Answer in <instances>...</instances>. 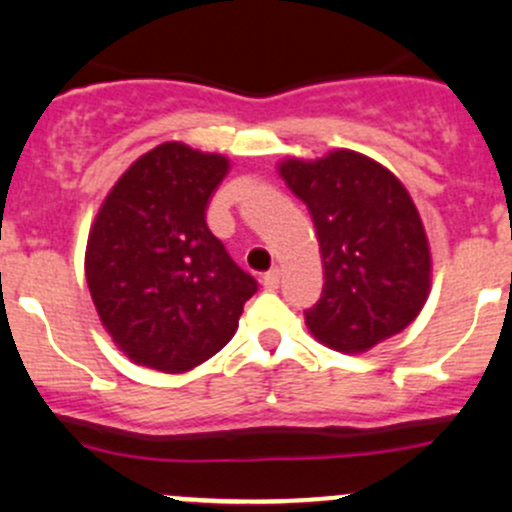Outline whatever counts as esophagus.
Returning <instances> with one entry per match:
<instances>
[{
	"label": "esophagus",
	"mask_w": 512,
	"mask_h": 512,
	"mask_svg": "<svg viewBox=\"0 0 512 512\" xmlns=\"http://www.w3.org/2000/svg\"><path fill=\"white\" fill-rule=\"evenodd\" d=\"M280 275H282V272L277 270V267H272L270 272H265V275H262V287L277 289V287H280Z\"/></svg>",
	"instance_id": "1"
}]
</instances>
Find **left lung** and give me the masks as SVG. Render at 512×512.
I'll list each match as a JSON object with an SVG mask.
<instances>
[{
    "mask_svg": "<svg viewBox=\"0 0 512 512\" xmlns=\"http://www.w3.org/2000/svg\"><path fill=\"white\" fill-rule=\"evenodd\" d=\"M277 173L307 205L324 265L322 299L304 314L312 337L364 354L418 317L431 292L426 227L406 185L349 148L282 158Z\"/></svg>",
    "mask_w": 512,
    "mask_h": 512,
    "instance_id": "1",
    "label": "left lung"
}]
</instances>
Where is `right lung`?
Listing matches in <instances>:
<instances>
[{
    "instance_id": "add662e5",
    "label": "right lung",
    "mask_w": 512,
    "mask_h": 512,
    "mask_svg": "<svg viewBox=\"0 0 512 512\" xmlns=\"http://www.w3.org/2000/svg\"><path fill=\"white\" fill-rule=\"evenodd\" d=\"M227 170L223 153L165 141L133 160L98 208L86 282L103 329L133 364L163 374L203 364L257 292L205 223Z\"/></svg>"
}]
</instances>
